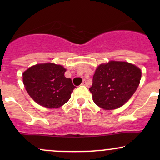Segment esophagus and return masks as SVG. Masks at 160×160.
<instances>
[{"instance_id":"34e87169","label":"esophagus","mask_w":160,"mask_h":160,"mask_svg":"<svg viewBox=\"0 0 160 160\" xmlns=\"http://www.w3.org/2000/svg\"><path fill=\"white\" fill-rule=\"evenodd\" d=\"M81 85H83V86H88V83H87L86 80H83V82H82V84Z\"/></svg>"}]
</instances>
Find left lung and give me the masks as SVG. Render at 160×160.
<instances>
[{
	"mask_svg": "<svg viewBox=\"0 0 160 160\" xmlns=\"http://www.w3.org/2000/svg\"><path fill=\"white\" fill-rule=\"evenodd\" d=\"M141 76V70L129 62L110 61L101 64L89 89L93 102L105 110L118 108L134 94Z\"/></svg>",
	"mask_w": 160,
	"mask_h": 160,
	"instance_id": "8db88e82",
	"label": "left lung"
}]
</instances>
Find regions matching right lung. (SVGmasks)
Here are the masks:
<instances>
[{
    "label": "right lung",
    "mask_w": 160,
    "mask_h": 160,
    "mask_svg": "<svg viewBox=\"0 0 160 160\" xmlns=\"http://www.w3.org/2000/svg\"><path fill=\"white\" fill-rule=\"evenodd\" d=\"M65 72L62 66L51 62L32 66L22 74L25 90L39 105L58 108L70 100L76 88Z\"/></svg>",
    "instance_id": "obj_1"
}]
</instances>
